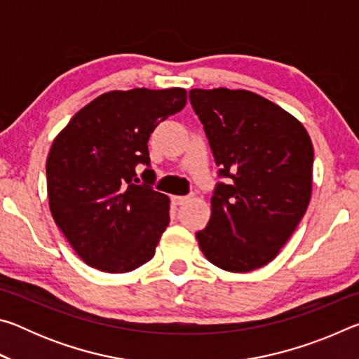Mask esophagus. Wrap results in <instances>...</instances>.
<instances>
[{
	"instance_id": "obj_1",
	"label": "esophagus",
	"mask_w": 359,
	"mask_h": 359,
	"mask_svg": "<svg viewBox=\"0 0 359 359\" xmlns=\"http://www.w3.org/2000/svg\"><path fill=\"white\" fill-rule=\"evenodd\" d=\"M171 201L175 205H182V204H185L188 201V196H172Z\"/></svg>"
}]
</instances>
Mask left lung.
Returning a JSON list of instances; mask_svg holds the SVG:
<instances>
[{
	"instance_id": "obj_1",
	"label": "left lung",
	"mask_w": 359,
	"mask_h": 359,
	"mask_svg": "<svg viewBox=\"0 0 359 359\" xmlns=\"http://www.w3.org/2000/svg\"><path fill=\"white\" fill-rule=\"evenodd\" d=\"M218 175L210 220L199 248L228 272H250L274 259L306 214L312 194L313 145L280 106L248 90H190Z\"/></svg>"
}]
</instances>
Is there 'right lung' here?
<instances>
[{
	"instance_id": "add662e5",
	"label": "right lung",
	"mask_w": 359,
	"mask_h": 359,
	"mask_svg": "<svg viewBox=\"0 0 359 359\" xmlns=\"http://www.w3.org/2000/svg\"><path fill=\"white\" fill-rule=\"evenodd\" d=\"M187 104V90L133 88L100 95L58 133L46 172L48 208L83 263L109 274L154 258L169 224V198L137 185L150 166L149 137ZM150 184L155 172L145 169Z\"/></svg>"
}]
</instances>
